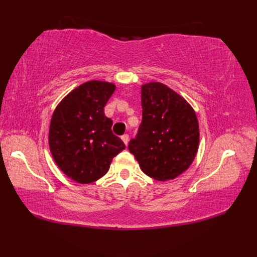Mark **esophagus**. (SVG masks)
<instances>
[{"label":"esophagus","instance_id":"34e87169","mask_svg":"<svg viewBox=\"0 0 257 257\" xmlns=\"http://www.w3.org/2000/svg\"><path fill=\"white\" fill-rule=\"evenodd\" d=\"M121 139H122V141L124 143V145L127 146L128 145V141H129V136L128 135H123L122 137H121Z\"/></svg>","mask_w":257,"mask_h":257}]
</instances>
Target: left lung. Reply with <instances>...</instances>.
<instances>
[{
    "label": "left lung",
    "instance_id": "8db88e82",
    "mask_svg": "<svg viewBox=\"0 0 257 257\" xmlns=\"http://www.w3.org/2000/svg\"><path fill=\"white\" fill-rule=\"evenodd\" d=\"M143 120L129 151L141 170L158 181L172 180L193 162L199 148V122L193 108L165 84L141 86Z\"/></svg>",
    "mask_w": 257,
    "mask_h": 257
}]
</instances>
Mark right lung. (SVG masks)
<instances>
[{
  "label": "right lung",
  "instance_id": "obj_1",
  "mask_svg": "<svg viewBox=\"0 0 257 257\" xmlns=\"http://www.w3.org/2000/svg\"><path fill=\"white\" fill-rule=\"evenodd\" d=\"M116 86L90 80L58 103L50 125L48 143L54 161L74 181L91 183L105 176L125 146L111 132L105 108Z\"/></svg>",
  "mask_w": 257,
  "mask_h": 257
}]
</instances>
